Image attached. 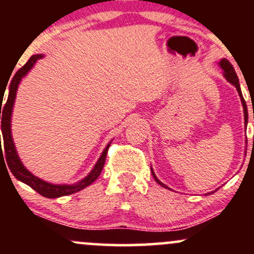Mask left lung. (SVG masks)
Returning a JSON list of instances; mask_svg holds the SVG:
<instances>
[{
    "label": "left lung",
    "instance_id": "obj_1",
    "mask_svg": "<svg viewBox=\"0 0 254 254\" xmlns=\"http://www.w3.org/2000/svg\"><path fill=\"white\" fill-rule=\"evenodd\" d=\"M220 66L221 68L223 69V74H224V77L227 78V80L229 81L230 83L234 84L235 87H237V90L239 93V95H240V99H241V103H243L244 105V111H245V122L247 121V118H249V116H247V106H246V101H245V99L243 97V93H241V89H240V83H239V78H238V75L237 72H235L234 68H233V65L230 64V62L228 60H226V58H223V60L220 61ZM151 174H153L154 179H155V182L157 184H160L161 186H164V188H167V186L165 185V184H162L161 182H160L159 179H157L155 174H154L153 170H151Z\"/></svg>",
    "mask_w": 254,
    "mask_h": 254
}]
</instances>
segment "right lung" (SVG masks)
<instances>
[{"instance_id": "1", "label": "right lung", "mask_w": 254, "mask_h": 254, "mask_svg": "<svg viewBox=\"0 0 254 254\" xmlns=\"http://www.w3.org/2000/svg\"><path fill=\"white\" fill-rule=\"evenodd\" d=\"M43 57V55H33L30 60L26 62L24 66L19 69L14 75L13 80H11L10 86H9V94H8L7 101L2 106V97H1V105H0V119H1V129H2V137H3V149H2V145L0 143V155L3 153L1 150H4L5 161H7L8 167L13 176L19 179L20 182L27 184L28 186H31L34 191H37L38 193L42 194V196L46 198H57L62 196H68V194H72L75 192H78L82 189L87 188L90 185L94 180H97V178L100 176L101 171H103L105 160H106L107 150H109L110 144L107 145L106 149L104 150V153L101 154L100 159L95 165V167L93 168V171L84 178L83 180H81L80 183L75 184V185H52L46 182H43L39 178L34 177L33 174H31L24 165L20 161L19 156H17L15 147H14L13 139H11V133H10V116H11V110H13L14 100H15L17 86H19L21 78L27 74L28 70H31L32 66L34 65V63L37 62V60H40ZM8 83V82H7Z\"/></svg>"}]
</instances>
